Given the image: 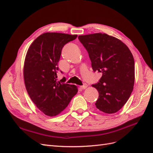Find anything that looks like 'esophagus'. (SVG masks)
<instances>
[{
  "label": "esophagus",
  "instance_id": "obj_1",
  "mask_svg": "<svg viewBox=\"0 0 153 153\" xmlns=\"http://www.w3.org/2000/svg\"><path fill=\"white\" fill-rule=\"evenodd\" d=\"M87 87V85L86 84H85L84 85L80 86V89H86Z\"/></svg>",
  "mask_w": 153,
  "mask_h": 153
}]
</instances>
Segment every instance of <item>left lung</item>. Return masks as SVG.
I'll list each match as a JSON object with an SVG mask.
<instances>
[{"mask_svg": "<svg viewBox=\"0 0 153 153\" xmlns=\"http://www.w3.org/2000/svg\"><path fill=\"white\" fill-rule=\"evenodd\" d=\"M87 50L94 71L102 73L98 83L92 86L99 92L96 108L114 114L125 105L135 82V61L123 41L106 34L78 36Z\"/></svg>", "mask_w": 153, "mask_h": 153, "instance_id": "left-lung-1", "label": "left lung"}]
</instances>
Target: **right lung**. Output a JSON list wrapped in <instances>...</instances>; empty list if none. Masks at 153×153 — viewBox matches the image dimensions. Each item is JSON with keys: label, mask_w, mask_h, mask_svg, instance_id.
<instances>
[{"label": "right lung", "mask_w": 153, "mask_h": 153, "mask_svg": "<svg viewBox=\"0 0 153 153\" xmlns=\"http://www.w3.org/2000/svg\"><path fill=\"white\" fill-rule=\"evenodd\" d=\"M77 35L46 32L30 45L25 56L24 79L27 92L38 108L50 117L65 109L76 95L77 86L57 82L61 51Z\"/></svg>", "instance_id": "add662e5"}]
</instances>
